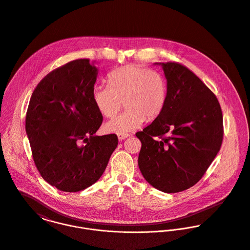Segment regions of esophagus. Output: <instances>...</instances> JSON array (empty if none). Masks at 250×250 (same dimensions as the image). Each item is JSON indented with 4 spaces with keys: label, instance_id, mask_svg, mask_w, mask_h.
<instances>
[{
    "label": "esophagus",
    "instance_id": "1",
    "mask_svg": "<svg viewBox=\"0 0 250 250\" xmlns=\"http://www.w3.org/2000/svg\"><path fill=\"white\" fill-rule=\"evenodd\" d=\"M128 136H129L128 133H127V134H119V135H118V139H119V141H123V140L127 138Z\"/></svg>",
    "mask_w": 250,
    "mask_h": 250
}]
</instances>
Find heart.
Instances as JSON below:
<instances>
[{
	"mask_svg": "<svg viewBox=\"0 0 250 250\" xmlns=\"http://www.w3.org/2000/svg\"><path fill=\"white\" fill-rule=\"evenodd\" d=\"M109 85H96L92 97L99 112L113 117L124 104L126 110L108 121L104 128L114 134H127L143 125L145 121L156 120L167 100V84L156 71L137 66L122 67L108 77Z\"/></svg>",
	"mask_w": 250,
	"mask_h": 250,
	"instance_id": "1",
	"label": "heart"
}]
</instances>
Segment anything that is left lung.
I'll return each mask as SVG.
<instances>
[{
	"mask_svg": "<svg viewBox=\"0 0 250 250\" xmlns=\"http://www.w3.org/2000/svg\"><path fill=\"white\" fill-rule=\"evenodd\" d=\"M154 65L164 71L167 100L162 114L136 133L142 143L139 168L152 187L173 194L197 183L217 156L222 109L212 91L185 66Z\"/></svg>",
	"mask_w": 250,
	"mask_h": 250,
	"instance_id": "left-lung-1",
	"label": "left lung"
}]
</instances>
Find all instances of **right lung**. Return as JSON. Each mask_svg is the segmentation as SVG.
Wrapping results in <instances>:
<instances>
[{"mask_svg": "<svg viewBox=\"0 0 250 250\" xmlns=\"http://www.w3.org/2000/svg\"><path fill=\"white\" fill-rule=\"evenodd\" d=\"M99 70L78 59L48 74L34 89L26 117L33 161L45 181L75 193L96 183L118 146L116 134L96 136L103 123L92 93Z\"/></svg>", "mask_w": 250, "mask_h": 250, "instance_id": "right-lung-1", "label": "right lung"}]
</instances>
